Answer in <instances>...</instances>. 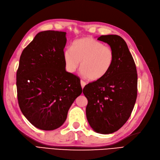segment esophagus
I'll list each match as a JSON object with an SVG mask.
<instances>
[{
  "label": "esophagus",
  "instance_id": "1",
  "mask_svg": "<svg viewBox=\"0 0 160 160\" xmlns=\"http://www.w3.org/2000/svg\"><path fill=\"white\" fill-rule=\"evenodd\" d=\"M81 87H82V88H83L85 87V85H86V83H85V82L84 81H83V80H81Z\"/></svg>",
  "mask_w": 160,
  "mask_h": 160
}]
</instances>
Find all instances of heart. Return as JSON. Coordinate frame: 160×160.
Returning <instances> with one entry per match:
<instances>
[{"label":"heart","instance_id":"b5f03b06","mask_svg":"<svg viewBox=\"0 0 160 160\" xmlns=\"http://www.w3.org/2000/svg\"><path fill=\"white\" fill-rule=\"evenodd\" d=\"M67 71L74 72L80 64L81 71L90 81H98L110 72L114 64V52L96 39L85 37L72 42L63 52Z\"/></svg>","mask_w":160,"mask_h":160}]
</instances>
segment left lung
<instances>
[{"mask_svg": "<svg viewBox=\"0 0 160 160\" xmlns=\"http://www.w3.org/2000/svg\"><path fill=\"white\" fill-rule=\"evenodd\" d=\"M114 52V61L108 75L86 85V116L94 131L110 134L117 131L130 117L137 96V72L126 42L117 35L98 38Z\"/></svg>", "mask_w": 160, "mask_h": 160, "instance_id": "obj_1", "label": "left lung"}]
</instances>
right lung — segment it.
I'll return each instance as SVG.
<instances>
[{"label":"right lung","instance_id":"obj_1","mask_svg":"<svg viewBox=\"0 0 160 160\" xmlns=\"http://www.w3.org/2000/svg\"><path fill=\"white\" fill-rule=\"evenodd\" d=\"M66 32L38 33L21 53L17 71L19 106L30 123L41 130L62 126L81 94L79 77L65 69Z\"/></svg>","mask_w":160,"mask_h":160}]
</instances>
